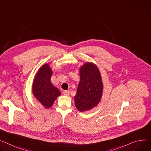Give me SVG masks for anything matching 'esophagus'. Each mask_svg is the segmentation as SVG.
I'll return each instance as SVG.
<instances>
[{
    "label": "esophagus",
    "instance_id": "34e87169",
    "mask_svg": "<svg viewBox=\"0 0 151 151\" xmlns=\"http://www.w3.org/2000/svg\"><path fill=\"white\" fill-rule=\"evenodd\" d=\"M63 94H64V95L68 96H69V94H70V91H68V90H65V91H64L63 92Z\"/></svg>",
    "mask_w": 151,
    "mask_h": 151
}]
</instances>
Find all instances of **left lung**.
<instances>
[{
    "instance_id": "left-lung-1",
    "label": "left lung",
    "mask_w": 151,
    "mask_h": 151,
    "mask_svg": "<svg viewBox=\"0 0 151 151\" xmlns=\"http://www.w3.org/2000/svg\"><path fill=\"white\" fill-rule=\"evenodd\" d=\"M80 81L75 105L81 112L90 110L100 102L104 89L101 74L97 65L91 62L84 63L79 68Z\"/></svg>"
}]
</instances>
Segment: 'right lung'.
<instances>
[{
	"instance_id": "add662e5",
	"label": "right lung",
	"mask_w": 151,
	"mask_h": 151,
	"mask_svg": "<svg viewBox=\"0 0 151 151\" xmlns=\"http://www.w3.org/2000/svg\"><path fill=\"white\" fill-rule=\"evenodd\" d=\"M52 74L49 64H45L37 71L32 83L34 96L45 108H50L61 95L60 90L51 83Z\"/></svg>"
}]
</instances>
